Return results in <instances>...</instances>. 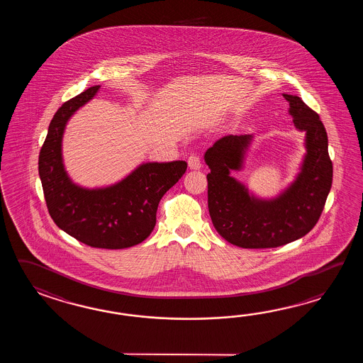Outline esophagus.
<instances>
[{
	"label": "esophagus",
	"instance_id": "1",
	"mask_svg": "<svg viewBox=\"0 0 363 363\" xmlns=\"http://www.w3.org/2000/svg\"><path fill=\"white\" fill-rule=\"evenodd\" d=\"M188 166L189 169L192 170H199L201 167V158L200 155L192 153V155L188 157Z\"/></svg>",
	"mask_w": 363,
	"mask_h": 363
}]
</instances>
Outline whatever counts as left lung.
<instances>
[{"instance_id":"obj_1","label":"left lung","mask_w":363,"mask_h":363,"mask_svg":"<svg viewBox=\"0 0 363 363\" xmlns=\"http://www.w3.org/2000/svg\"><path fill=\"white\" fill-rule=\"evenodd\" d=\"M283 96L296 128L306 132V155L301 172L279 197L259 200L230 175L241 169L252 135L224 136L205 153L208 213L218 233L236 247H281L305 236L319 220L331 189L333 171L322 121L298 96Z\"/></svg>"}]
</instances>
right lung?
Returning <instances> with one entry per match:
<instances>
[{
  "label": "right lung",
  "mask_w": 363,
  "mask_h": 363,
  "mask_svg": "<svg viewBox=\"0 0 363 363\" xmlns=\"http://www.w3.org/2000/svg\"><path fill=\"white\" fill-rule=\"evenodd\" d=\"M99 89L100 85L91 86L57 110L40 150L39 175L48 211L61 230L89 247L123 249L138 245L152 233L158 203L184 175L186 162L143 163L106 188L74 184L62 162V136L69 116Z\"/></svg>",
  "instance_id": "add662e5"
}]
</instances>
